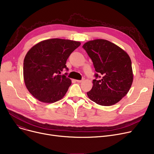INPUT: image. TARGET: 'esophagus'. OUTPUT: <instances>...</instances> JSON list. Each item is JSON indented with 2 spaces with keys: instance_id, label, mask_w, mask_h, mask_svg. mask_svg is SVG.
<instances>
[{
  "instance_id": "1",
  "label": "esophagus",
  "mask_w": 154,
  "mask_h": 154,
  "mask_svg": "<svg viewBox=\"0 0 154 154\" xmlns=\"http://www.w3.org/2000/svg\"><path fill=\"white\" fill-rule=\"evenodd\" d=\"M76 81L77 82H79V83L82 82L83 81H84V78H82V80H76Z\"/></svg>"
}]
</instances>
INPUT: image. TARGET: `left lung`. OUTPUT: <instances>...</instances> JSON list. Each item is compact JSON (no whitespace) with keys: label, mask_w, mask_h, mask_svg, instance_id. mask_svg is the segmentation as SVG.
<instances>
[{"label":"left lung","mask_w":154,"mask_h":154,"mask_svg":"<svg viewBox=\"0 0 154 154\" xmlns=\"http://www.w3.org/2000/svg\"><path fill=\"white\" fill-rule=\"evenodd\" d=\"M82 48L93 62L97 73L88 98L102 106L114 105L129 91L133 81L129 55L117 45L105 39H95Z\"/></svg>","instance_id":"obj_1"}]
</instances>
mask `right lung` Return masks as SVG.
Returning a JSON list of instances; mask_svg holds the SVG:
<instances>
[{
	"label": "right lung",
	"instance_id": "1",
	"mask_svg": "<svg viewBox=\"0 0 154 154\" xmlns=\"http://www.w3.org/2000/svg\"><path fill=\"white\" fill-rule=\"evenodd\" d=\"M80 43L54 38L43 41L31 48L23 62L25 85L35 98L44 103H54L62 98L71 85L66 77V61Z\"/></svg>",
	"mask_w": 154,
	"mask_h": 154
}]
</instances>
